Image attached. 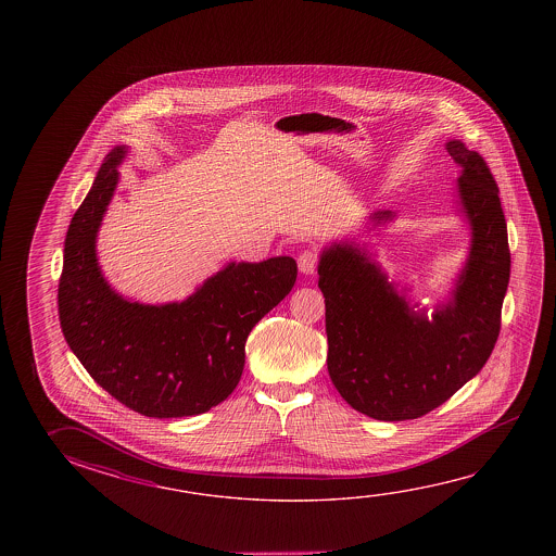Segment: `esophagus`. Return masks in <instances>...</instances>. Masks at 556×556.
Instances as JSON below:
<instances>
[{
    "mask_svg": "<svg viewBox=\"0 0 556 556\" xmlns=\"http://www.w3.org/2000/svg\"><path fill=\"white\" fill-rule=\"evenodd\" d=\"M316 267H318V255L314 252H302L299 255V269H301L302 275L316 274Z\"/></svg>",
    "mask_w": 556,
    "mask_h": 556,
    "instance_id": "1",
    "label": "esophagus"
}]
</instances>
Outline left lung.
<instances>
[{"mask_svg":"<svg viewBox=\"0 0 556 556\" xmlns=\"http://www.w3.org/2000/svg\"><path fill=\"white\" fill-rule=\"evenodd\" d=\"M446 151L459 166L457 203L469 225V254L446 301L427 309L390 281L368 244L331 242L319 254L326 299L328 370L341 397L376 420L419 419L481 372L501 331L510 281L508 230L498 186L479 153L459 139ZM395 219L376 211L372 228Z\"/></svg>","mask_w":556,"mask_h":556,"instance_id":"8db88e82","label":"left lung"}]
</instances>
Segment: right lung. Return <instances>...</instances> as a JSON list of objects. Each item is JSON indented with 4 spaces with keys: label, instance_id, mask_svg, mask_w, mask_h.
<instances>
[{
    "label": "right lung",
    "instance_id": "add662e5",
    "mask_svg": "<svg viewBox=\"0 0 556 556\" xmlns=\"http://www.w3.org/2000/svg\"><path fill=\"white\" fill-rule=\"evenodd\" d=\"M126 155L118 146L104 156L67 228L60 326L92 380L129 409L155 419L200 415L235 392L248 336L291 292L296 262H230L182 302L124 299L102 275L97 237Z\"/></svg>",
    "mask_w": 556,
    "mask_h": 556
}]
</instances>
